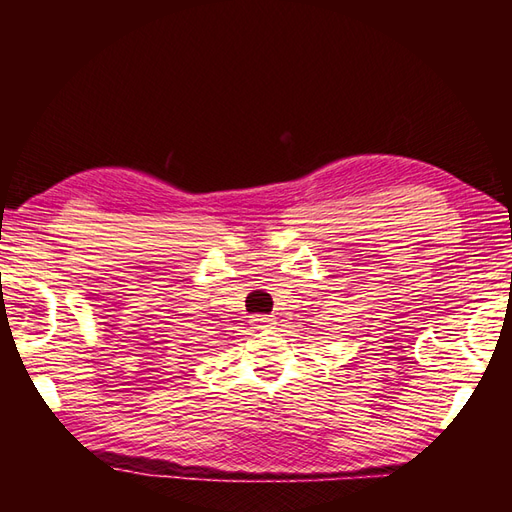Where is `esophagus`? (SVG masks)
<instances>
[{"label":"esophagus","mask_w":512,"mask_h":512,"mask_svg":"<svg viewBox=\"0 0 512 512\" xmlns=\"http://www.w3.org/2000/svg\"><path fill=\"white\" fill-rule=\"evenodd\" d=\"M257 328H268V325H273V317L270 314H255V317H250Z\"/></svg>","instance_id":"esophagus-1"}]
</instances>
